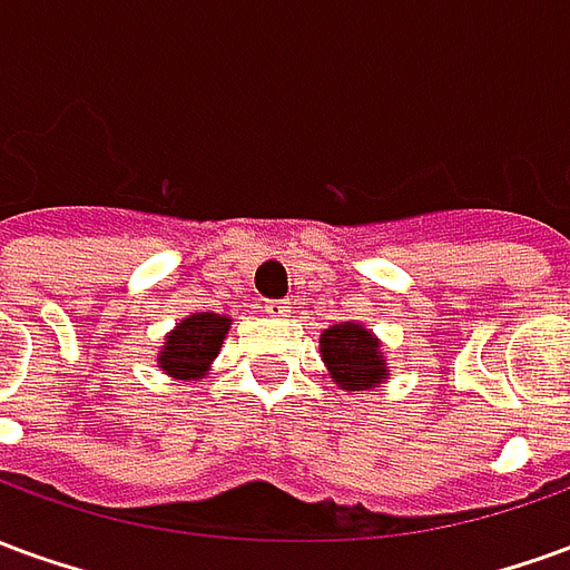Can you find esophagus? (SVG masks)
<instances>
[{"label": "esophagus", "instance_id": "34e87169", "mask_svg": "<svg viewBox=\"0 0 570 570\" xmlns=\"http://www.w3.org/2000/svg\"><path fill=\"white\" fill-rule=\"evenodd\" d=\"M265 314H268V317H277V321H281V317H289V302H284V298H281V302H268V305H265Z\"/></svg>", "mask_w": 570, "mask_h": 570}]
</instances>
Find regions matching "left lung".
<instances>
[{"label": "left lung", "instance_id": "obj_1", "mask_svg": "<svg viewBox=\"0 0 570 570\" xmlns=\"http://www.w3.org/2000/svg\"><path fill=\"white\" fill-rule=\"evenodd\" d=\"M321 357L335 387L345 391V394L375 391L391 375L379 335L357 321L335 323L330 330H323Z\"/></svg>", "mask_w": 570, "mask_h": 570}]
</instances>
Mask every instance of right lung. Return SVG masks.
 Here are the masks:
<instances>
[{
	"label": "right lung",
	"instance_id": "right-lung-1",
	"mask_svg": "<svg viewBox=\"0 0 570 570\" xmlns=\"http://www.w3.org/2000/svg\"><path fill=\"white\" fill-rule=\"evenodd\" d=\"M228 330H232L228 314H213V311L188 314L164 335L158 347V370L176 382H198L210 375L213 360L219 357Z\"/></svg>",
	"mask_w": 570,
	"mask_h": 570
}]
</instances>
